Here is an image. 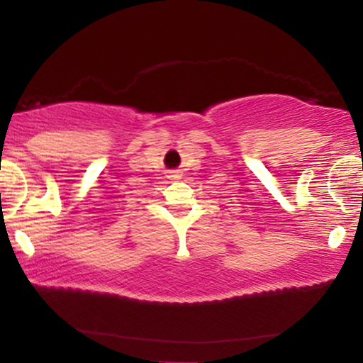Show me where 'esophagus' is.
<instances>
[{
    "label": "esophagus",
    "instance_id": "esophagus-1",
    "mask_svg": "<svg viewBox=\"0 0 363 363\" xmlns=\"http://www.w3.org/2000/svg\"><path fill=\"white\" fill-rule=\"evenodd\" d=\"M169 177L170 179H181V174H179L177 170H172V172H169Z\"/></svg>",
    "mask_w": 363,
    "mask_h": 363
}]
</instances>
